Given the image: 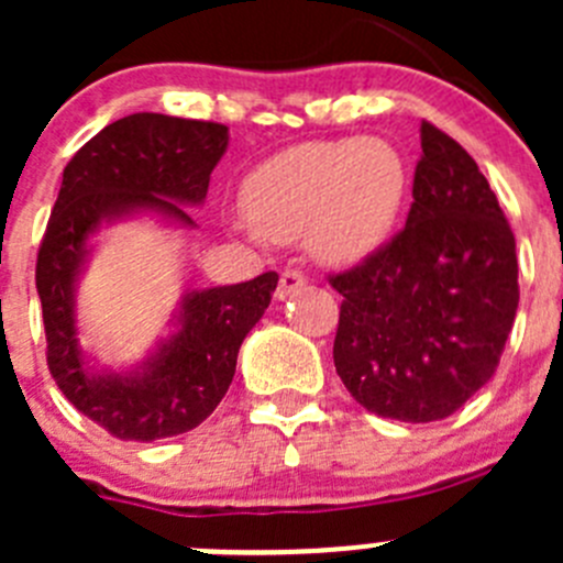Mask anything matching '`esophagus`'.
Masks as SVG:
<instances>
[{"label":"esophagus","instance_id":"1","mask_svg":"<svg viewBox=\"0 0 563 563\" xmlns=\"http://www.w3.org/2000/svg\"><path fill=\"white\" fill-rule=\"evenodd\" d=\"M305 286V275L299 269H286L280 275V283H277V291H275V297L277 299H286V297H291L294 291H297V288H302Z\"/></svg>","mask_w":563,"mask_h":563}]
</instances>
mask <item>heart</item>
<instances>
[{"mask_svg": "<svg viewBox=\"0 0 563 563\" xmlns=\"http://www.w3.org/2000/svg\"><path fill=\"white\" fill-rule=\"evenodd\" d=\"M408 190L406 161L382 139L308 141L266 157L242 181L250 234L297 242L327 264L373 253Z\"/></svg>", "mask_w": 563, "mask_h": 563, "instance_id": "obj_1", "label": "heart"}]
</instances>
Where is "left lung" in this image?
I'll return each instance as SVG.
<instances>
[{
  "label": "left lung",
  "instance_id": "obj_1",
  "mask_svg": "<svg viewBox=\"0 0 563 563\" xmlns=\"http://www.w3.org/2000/svg\"><path fill=\"white\" fill-rule=\"evenodd\" d=\"M406 229L329 275L343 297L334 367L367 411L435 422L485 387L518 313V255L474 157L422 122Z\"/></svg>",
  "mask_w": 563,
  "mask_h": 563
}]
</instances>
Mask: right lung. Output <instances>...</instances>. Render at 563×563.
Returning <instances> with one entry per match:
<instances>
[{
  "label": "right lung",
  "instance_id": "add662e5",
  "mask_svg": "<svg viewBox=\"0 0 563 563\" xmlns=\"http://www.w3.org/2000/svg\"><path fill=\"white\" fill-rule=\"evenodd\" d=\"M229 146V128L166 113H130L73 155L37 250L45 362L62 395L122 441H157L198 428L218 408L245 334L269 308L277 272L187 294L179 329L139 373H89L76 338L73 288L87 240L103 220L161 212L192 225L181 203H201Z\"/></svg>",
  "mask_w": 563,
  "mask_h": 563
}]
</instances>
